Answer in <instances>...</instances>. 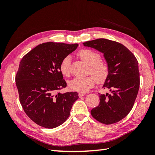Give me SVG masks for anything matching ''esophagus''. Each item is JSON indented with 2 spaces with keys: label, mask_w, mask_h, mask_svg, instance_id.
Here are the masks:
<instances>
[{
  "label": "esophagus",
  "mask_w": 155,
  "mask_h": 155,
  "mask_svg": "<svg viewBox=\"0 0 155 155\" xmlns=\"http://www.w3.org/2000/svg\"><path fill=\"white\" fill-rule=\"evenodd\" d=\"M86 94L85 93V92H79V94H78V95H79V97H82V96H84Z\"/></svg>",
  "instance_id": "1"
}]
</instances>
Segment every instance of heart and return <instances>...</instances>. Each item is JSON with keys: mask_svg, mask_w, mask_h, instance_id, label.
<instances>
[{"mask_svg": "<svg viewBox=\"0 0 155 155\" xmlns=\"http://www.w3.org/2000/svg\"><path fill=\"white\" fill-rule=\"evenodd\" d=\"M78 55L83 61L90 66L89 73L93 76L75 78L69 81L68 85L73 91L85 92L94 86L96 79L99 83L105 80L109 75V67L105 62L100 61V55L95 51L88 49L81 50L79 51ZM70 61L71 58L67 56L60 64V72L64 76L68 77L70 74Z\"/></svg>", "mask_w": 155, "mask_h": 155, "instance_id": "heart-1", "label": "heart"}]
</instances>
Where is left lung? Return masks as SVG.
I'll list each match as a JSON object with an SVG mask.
<instances>
[{
    "instance_id": "1",
    "label": "left lung",
    "mask_w": 155,
    "mask_h": 155,
    "mask_svg": "<svg viewBox=\"0 0 155 155\" xmlns=\"http://www.w3.org/2000/svg\"><path fill=\"white\" fill-rule=\"evenodd\" d=\"M83 44L104 54L109 67L103 88L109 89L110 93L100 95V104L91 110V115L106 125L118 122L129 113L138 94V61L128 48L118 42L97 39Z\"/></svg>"
}]
</instances>
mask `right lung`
<instances>
[{
  "instance_id": "right-lung-1",
  "label": "right lung",
  "mask_w": 155,
  "mask_h": 155,
  "mask_svg": "<svg viewBox=\"0 0 155 155\" xmlns=\"http://www.w3.org/2000/svg\"><path fill=\"white\" fill-rule=\"evenodd\" d=\"M78 46L48 42L21 59L15 76L19 100L25 113L37 125L52 129L63 124L79 98L76 92H59L67 87L60 64Z\"/></svg>"
}]
</instances>
